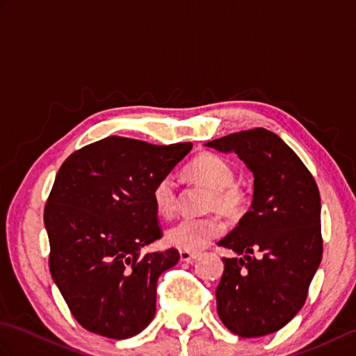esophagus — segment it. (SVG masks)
<instances>
[{"mask_svg": "<svg viewBox=\"0 0 356 356\" xmlns=\"http://www.w3.org/2000/svg\"><path fill=\"white\" fill-rule=\"evenodd\" d=\"M197 257H199V254H195V252L180 251V261H184V263H194Z\"/></svg>", "mask_w": 356, "mask_h": 356, "instance_id": "1", "label": "esophagus"}]
</instances>
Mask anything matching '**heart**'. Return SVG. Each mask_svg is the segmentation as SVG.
I'll list each match as a JSON object with an SVG mask.
<instances>
[{
    "label": "heart",
    "mask_w": 356,
    "mask_h": 356,
    "mask_svg": "<svg viewBox=\"0 0 356 356\" xmlns=\"http://www.w3.org/2000/svg\"><path fill=\"white\" fill-rule=\"evenodd\" d=\"M191 180L211 190L208 208L228 217H237L246 207V195L236 184V171L220 156L203 153L186 166ZM154 208L161 216H170L177 205V190L172 177H162L151 190ZM223 232V223L216 217H184L166 231V241L180 251L197 252Z\"/></svg>",
    "instance_id": "obj_1"
}]
</instances>
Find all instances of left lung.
Listing matches in <instances>:
<instances>
[{
	"label": "left lung",
	"instance_id": "left-lung-1",
	"mask_svg": "<svg viewBox=\"0 0 356 356\" xmlns=\"http://www.w3.org/2000/svg\"><path fill=\"white\" fill-rule=\"evenodd\" d=\"M205 145L236 153L254 176L251 209L217 243L237 254L223 259L217 314L238 337L274 334L303 307L321 263L318 186L293 149L264 128Z\"/></svg>",
	"mask_w": 356,
	"mask_h": 356
}]
</instances>
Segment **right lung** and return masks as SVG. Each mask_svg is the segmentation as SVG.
I'll list each match as a JSON object with an SVG mask.
<instances>
[{"label": "right lung", "mask_w": 356, "mask_h": 356, "mask_svg": "<svg viewBox=\"0 0 356 356\" xmlns=\"http://www.w3.org/2000/svg\"><path fill=\"white\" fill-rule=\"evenodd\" d=\"M191 148L111 136L59 168L44 209L50 274L84 329L125 339L153 321L157 278L179 251L140 254L162 237L151 190Z\"/></svg>", "instance_id": "obj_1"}]
</instances>
